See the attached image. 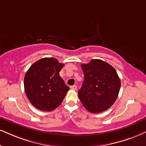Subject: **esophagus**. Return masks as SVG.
Wrapping results in <instances>:
<instances>
[{"label":"esophagus","instance_id":"esophagus-1","mask_svg":"<svg viewBox=\"0 0 146 146\" xmlns=\"http://www.w3.org/2000/svg\"><path fill=\"white\" fill-rule=\"evenodd\" d=\"M77 88V87L76 85H74V86H72L70 87V88H71V89L73 90H76Z\"/></svg>","mask_w":146,"mask_h":146}]
</instances>
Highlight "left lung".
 I'll use <instances>...</instances> for the list:
<instances>
[{"mask_svg":"<svg viewBox=\"0 0 146 146\" xmlns=\"http://www.w3.org/2000/svg\"><path fill=\"white\" fill-rule=\"evenodd\" d=\"M84 80L78 92L79 100L89 112L98 113L108 110L117 100L121 80L110 64L100 59L82 64Z\"/></svg>","mask_w":146,"mask_h":146,"instance_id":"8db88e82","label":"left lung"}]
</instances>
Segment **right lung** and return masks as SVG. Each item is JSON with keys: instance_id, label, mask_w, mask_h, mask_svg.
I'll use <instances>...</instances> for the list:
<instances>
[{"instance_id": "add662e5", "label": "right lung", "mask_w": 146, "mask_h": 146, "mask_svg": "<svg viewBox=\"0 0 146 146\" xmlns=\"http://www.w3.org/2000/svg\"><path fill=\"white\" fill-rule=\"evenodd\" d=\"M63 65L54 58H43L27 70L24 89L29 102L36 108L51 111L62 103L69 90L59 75Z\"/></svg>"}]
</instances>
